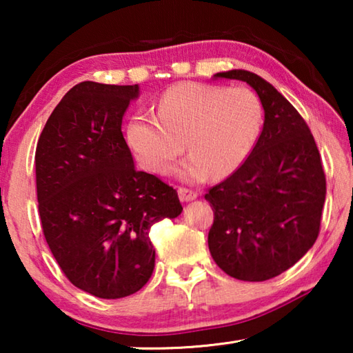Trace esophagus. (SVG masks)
<instances>
[{"label":"esophagus","instance_id":"34e87169","mask_svg":"<svg viewBox=\"0 0 353 353\" xmlns=\"http://www.w3.org/2000/svg\"><path fill=\"white\" fill-rule=\"evenodd\" d=\"M177 193H179V198H181L182 202H190V201H194L196 198H198V191L185 188V187H179Z\"/></svg>","mask_w":353,"mask_h":353}]
</instances>
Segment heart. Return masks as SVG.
<instances>
[{"label": "heart", "mask_w": 353, "mask_h": 353, "mask_svg": "<svg viewBox=\"0 0 353 353\" xmlns=\"http://www.w3.org/2000/svg\"><path fill=\"white\" fill-rule=\"evenodd\" d=\"M260 124L261 105L250 88L182 82L162 93L157 118L137 113L130 119L128 141L140 163L157 174H165L187 146L191 154L176 174L201 182L210 172H234L252 149Z\"/></svg>", "instance_id": "obj_1"}]
</instances>
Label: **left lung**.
I'll return each mask as SVG.
<instances>
[{
    "mask_svg": "<svg viewBox=\"0 0 353 353\" xmlns=\"http://www.w3.org/2000/svg\"><path fill=\"white\" fill-rule=\"evenodd\" d=\"M214 77L249 83L265 123L240 168L205 194L214 214L208 249L230 277L263 282L290 270L318 238L324 168L305 119L270 82L246 70Z\"/></svg>",
    "mask_w": 353,
    "mask_h": 353,
    "instance_id": "8db88e82",
    "label": "left lung"
}]
</instances>
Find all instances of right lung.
I'll return each mask as SVG.
<instances>
[{
  "instance_id": "add662e5",
  "label": "right lung",
  "mask_w": 353,
  "mask_h": 353,
  "mask_svg": "<svg viewBox=\"0 0 353 353\" xmlns=\"http://www.w3.org/2000/svg\"><path fill=\"white\" fill-rule=\"evenodd\" d=\"M139 85L85 81L48 118L35 151L39 214L65 276L101 299L134 294L152 276L149 230L182 213L177 191L134 168L121 132Z\"/></svg>"
}]
</instances>
